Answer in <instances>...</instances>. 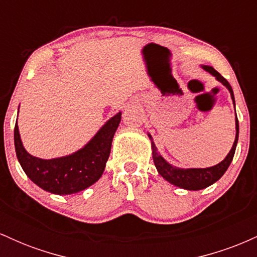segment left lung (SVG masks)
Wrapping results in <instances>:
<instances>
[{
	"mask_svg": "<svg viewBox=\"0 0 257 257\" xmlns=\"http://www.w3.org/2000/svg\"><path fill=\"white\" fill-rule=\"evenodd\" d=\"M203 67H204L206 71L210 72L211 75H214L217 81H220L223 85H226L227 89L231 91L233 104H234V95H233L232 87L231 84L227 82V79L223 77V76H221L220 73L217 72L216 70H214L211 66H203ZM235 129H237V134H235L234 144H233L231 151H229L228 155H227V157L223 159L221 163L217 164V166L204 168V169H176V168H173L158 155L156 145L152 143L153 162H155V166L157 168L158 173L161 174L167 181L172 182L173 185L179 186V187L181 188H185V190L197 191L213 185L214 182H216L217 180L225 174L226 170L228 169L229 164H231L233 159V156H234L235 147H237V143H238V134H239L238 118H235ZM150 138H151V135H150Z\"/></svg>",
	"mask_w": 257,
	"mask_h": 257,
	"instance_id": "left-lung-1",
	"label": "left lung"
}]
</instances>
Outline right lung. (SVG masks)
<instances>
[{
	"instance_id": "1",
	"label": "right lung",
	"mask_w": 257,
	"mask_h": 257,
	"mask_svg": "<svg viewBox=\"0 0 257 257\" xmlns=\"http://www.w3.org/2000/svg\"><path fill=\"white\" fill-rule=\"evenodd\" d=\"M120 122V112L100 129L88 145L73 155L55 159H40L23 147L18 124L14 126V145L18 161L31 181L54 194L83 191L100 179L111 152V144Z\"/></svg>"
}]
</instances>
